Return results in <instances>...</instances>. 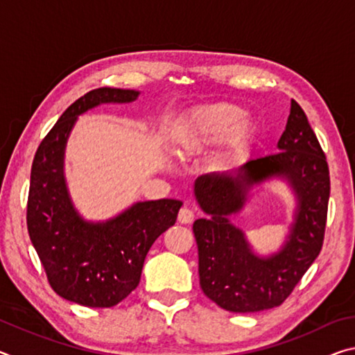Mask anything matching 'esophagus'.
<instances>
[{
	"mask_svg": "<svg viewBox=\"0 0 355 355\" xmlns=\"http://www.w3.org/2000/svg\"><path fill=\"white\" fill-rule=\"evenodd\" d=\"M192 219H194V211L189 207H183L178 211V222L180 224H191Z\"/></svg>",
	"mask_w": 355,
	"mask_h": 355,
	"instance_id": "1",
	"label": "esophagus"
}]
</instances>
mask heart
Instances as JSON below:
<instances>
[{
    "mask_svg": "<svg viewBox=\"0 0 355 355\" xmlns=\"http://www.w3.org/2000/svg\"><path fill=\"white\" fill-rule=\"evenodd\" d=\"M257 127L241 106L214 103L197 106L180 117L171 130V147L178 156L207 152L220 142L214 166L232 169L249 158Z\"/></svg>",
    "mask_w": 355,
    "mask_h": 355,
    "instance_id": "b5f03b06",
    "label": "heart"
}]
</instances>
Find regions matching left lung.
Masks as SVG:
<instances>
[{
  "mask_svg": "<svg viewBox=\"0 0 355 355\" xmlns=\"http://www.w3.org/2000/svg\"><path fill=\"white\" fill-rule=\"evenodd\" d=\"M277 148L279 153L248 161L235 172L207 173L194 182L196 200L207 214L192 225L199 248L202 291L220 309L235 313L280 305L322 248L329 166L307 116L294 100ZM271 179L287 182L297 208L282 248L261 257L230 218L247 205L252 189Z\"/></svg>",
  "mask_w": 355,
  "mask_h": 355,
  "instance_id": "1",
  "label": "left lung"
}]
</instances>
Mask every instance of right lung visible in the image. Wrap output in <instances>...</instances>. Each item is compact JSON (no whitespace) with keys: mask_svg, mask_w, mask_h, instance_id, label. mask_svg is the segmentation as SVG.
Wrapping results in <instances>:
<instances>
[{"mask_svg":"<svg viewBox=\"0 0 355 355\" xmlns=\"http://www.w3.org/2000/svg\"><path fill=\"white\" fill-rule=\"evenodd\" d=\"M133 89L100 87L59 117L35 152L28 197V232L59 296L84 307H114L139 285L147 252L175 224L183 202H136L106 220H87L71 202L64 156L78 116L105 103H131Z\"/></svg>","mask_w":355,"mask_h":355,"instance_id":"right-lung-1","label":"right lung"}]
</instances>
